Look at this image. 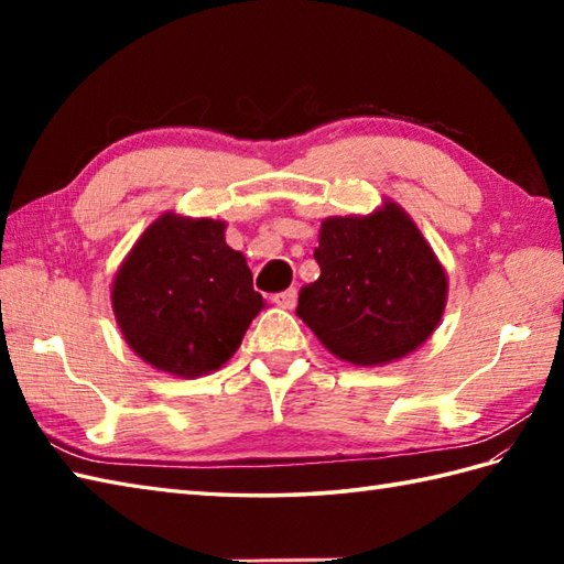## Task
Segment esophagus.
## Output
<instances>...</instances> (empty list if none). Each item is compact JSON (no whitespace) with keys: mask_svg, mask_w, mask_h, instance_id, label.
<instances>
[{"mask_svg":"<svg viewBox=\"0 0 564 564\" xmlns=\"http://www.w3.org/2000/svg\"><path fill=\"white\" fill-rule=\"evenodd\" d=\"M273 303L291 310V307H295V303H297V291H295V289H289V291H283V293H275V295H273Z\"/></svg>","mask_w":564,"mask_h":564,"instance_id":"esophagus-1","label":"esophagus"}]
</instances>
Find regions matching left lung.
I'll return each instance as SVG.
<instances>
[{"label": "left lung", "mask_w": 564, "mask_h": 564, "mask_svg": "<svg viewBox=\"0 0 564 564\" xmlns=\"http://www.w3.org/2000/svg\"><path fill=\"white\" fill-rule=\"evenodd\" d=\"M319 279L297 297V317L356 366L398 361L424 344L446 307V273L400 206L364 218H327L315 249Z\"/></svg>", "instance_id": "1"}]
</instances>
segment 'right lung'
Listing matches in <instances>:
<instances>
[{
  "instance_id": "right-lung-1",
  "label": "right lung",
  "mask_w": 564,
  "mask_h": 564,
  "mask_svg": "<svg viewBox=\"0 0 564 564\" xmlns=\"http://www.w3.org/2000/svg\"><path fill=\"white\" fill-rule=\"evenodd\" d=\"M113 313L142 361L178 378L218 370L263 305L225 223L154 220L113 281Z\"/></svg>"
}]
</instances>
